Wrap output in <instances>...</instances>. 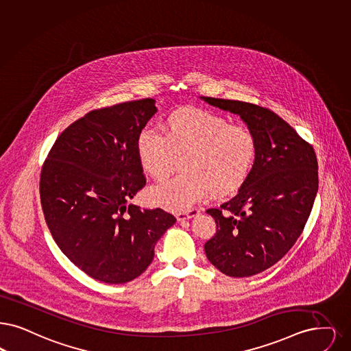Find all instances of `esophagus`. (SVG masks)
<instances>
[{"mask_svg": "<svg viewBox=\"0 0 351 351\" xmlns=\"http://www.w3.org/2000/svg\"><path fill=\"white\" fill-rule=\"evenodd\" d=\"M198 213H199V210H198L197 208H192V209H189V210L178 213V214H176V218H178L179 222H182V221H185V219H191V218L196 217V215H198Z\"/></svg>", "mask_w": 351, "mask_h": 351, "instance_id": "esophagus-1", "label": "esophagus"}]
</instances>
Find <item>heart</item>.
Wrapping results in <instances>:
<instances>
[{
    "label": "heart",
    "instance_id": "1",
    "mask_svg": "<svg viewBox=\"0 0 351 351\" xmlns=\"http://www.w3.org/2000/svg\"><path fill=\"white\" fill-rule=\"evenodd\" d=\"M136 152L141 167L156 180L172 172L182 158V173L154 186L152 202L169 210H186L201 198L237 192L251 176L258 146L247 126L228 124L218 113L184 107L163 120L162 133L143 128Z\"/></svg>",
    "mask_w": 351,
    "mask_h": 351
}]
</instances>
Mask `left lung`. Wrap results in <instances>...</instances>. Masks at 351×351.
<instances>
[{"label":"left lung","instance_id":"obj_1","mask_svg":"<svg viewBox=\"0 0 351 351\" xmlns=\"http://www.w3.org/2000/svg\"><path fill=\"white\" fill-rule=\"evenodd\" d=\"M201 99L239 114L257 140L254 169L238 195L206 210L217 223L205 243L208 260L228 277H251L278 263L300 237L319 189L317 159L277 113L247 101Z\"/></svg>","mask_w":351,"mask_h":351}]
</instances>
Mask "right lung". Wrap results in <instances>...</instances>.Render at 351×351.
I'll return each mask as SVG.
<instances>
[{
  "label": "right lung",
  "instance_id": "obj_1",
  "mask_svg": "<svg viewBox=\"0 0 351 351\" xmlns=\"http://www.w3.org/2000/svg\"><path fill=\"white\" fill-rule=\"evenodd\" d=\"M155 112L154 99L146 98L86 113L57 137L43 165L40 199L52 237L75 267L104 283L141 276L176 222L159 208L129 204L146 184L136 141Z\"/></svg>",
  "mask_w": 351,
  "mask_h": 351
}]
</instances>
